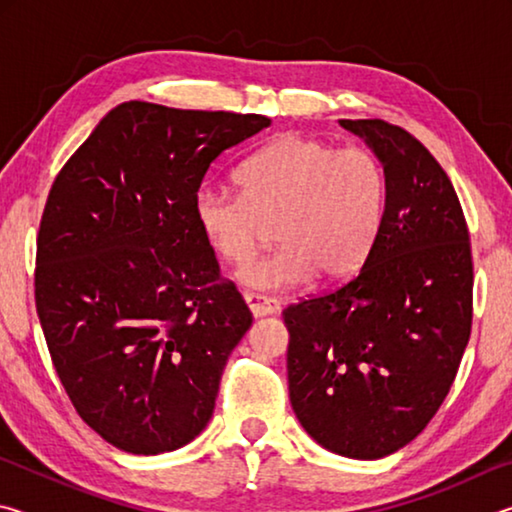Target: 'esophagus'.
I'll return each mask as SVG.
<instances>
[{"label":"esophagus","mask_w":512,"mask_h":512,"mask_svg":"<svg viewBox=\"0 0 512 512\" xmlns=\"http://www.w3.org/2000/svg\"><path fill=\"white\" fill-rule=\"evenodd\" d=\"M244 300L250 309V314L255 318L259 316H271L280 311V305H277V300L262 296V293H253V291H244Z\"/></svg>","instance_id":"1"}]
</instances>
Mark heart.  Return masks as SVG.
<instances>
[{
    "mask_svg": "<svg viewBox=\"0 0 512 512\" xmlns=\"http://www.w3.org/2000/svg\"><path fill=\"white\" fill-rule=\"evenodd\" d=\"M235 189L203 183L192 214L225 264L241 266L271 237L280 248L239 271L259 291H284L318 275L348 277L366 257L384 212L386 176L363 146L334 149L305 135H280L239 164Z\"/></svg>",
    "mask_w": 512,
    "mask_h": 512,
    "instance_id": "obj_1",
    "label": "heart"
}]
</instances>
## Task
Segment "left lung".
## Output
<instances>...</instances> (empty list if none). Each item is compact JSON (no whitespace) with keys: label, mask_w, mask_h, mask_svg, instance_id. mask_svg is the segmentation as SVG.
<instances>
[{"label":"left lung","mask_w":512,"mask_h":512,"mask_svg":"<svg viewBox=\"0 0 512 512\" xmlns=\"http://www.w3.org/2000/svg\"><path fill=\"white\" fill-rule=\"evenodd\" d=\"M384 164L386 205L357 271L282 311L289 397L318 445L381 458L418 436L472 332L470 230L452 180L384 119H341Z\"/></svg>","instance_id":"8db88e82"}]
</instances>
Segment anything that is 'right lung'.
Masks as SVG:
<instances>
[{
  "instance_id": "right-lung-1",
  "label": "right lung",
  "mask_w": 512,
  "mask_h": 512,
  "mask_svg": "<svg viewBox=\"0 0 512 512\" xmlns=\"http://www.w3.org/2000/svg\"><path fill=\"white\" fill-rule=\"evenodd\" d=\"M266 126L264 115L126 101L49 189L36 311L76 413L121 452H173L212 418L253 314L192 203L210 164Z\"/></svg>"
}]
</instances>
